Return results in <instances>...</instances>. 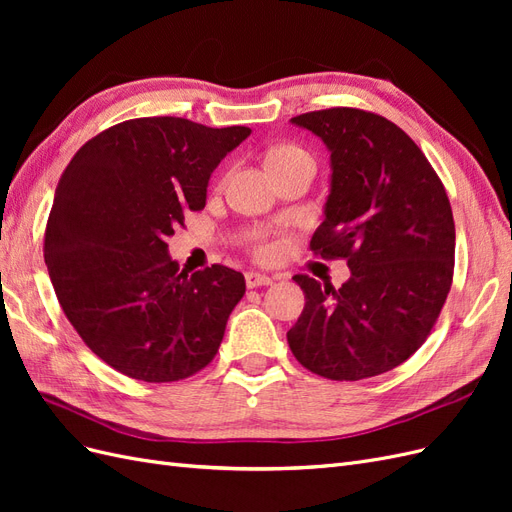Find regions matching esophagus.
I'll use <instances>...</instances> for the list:
<instances>
[{
    "mask_svg": "<svg viewBox=\"0 0 512 512\" xmlns=\"http://www.w3.org/2000/svg\"><path fill=\"white\" fill-rule=\"evenodd\" d=\"M245 284H247V288H258V286H269V284H273V280H271L269 275H262V273L250 271V273H245Z\"/></svg>",
    "mask_w": 512,
    "mask_h": 512,
    "instance_id": "esophagus-1",
    "label": "esophagus"
}]
</instances>
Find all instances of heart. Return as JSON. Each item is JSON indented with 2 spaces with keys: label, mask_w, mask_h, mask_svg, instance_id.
Listing matches in <instances>:
<instances>
[{
  "label": "heart",
  "mask_w": 512,
  "mask_h": 512,
  "mask_svg": "<svg viewBox=\"0 0 512 512\" xmlns=\"http://www.w3.org/2000/svg\"><path fill=\"white\" fill-rule=\"evenodd\" d=\"M299 156H305V153L297 147H290V145H284V147H275L273 151H269L267 156V164H273V162H286V160H292V158H299ZM273 247L271 245H262L260 247V254L262 256H271Z\"/></svg>",
  "instance_id": "1"
}]
</instances>
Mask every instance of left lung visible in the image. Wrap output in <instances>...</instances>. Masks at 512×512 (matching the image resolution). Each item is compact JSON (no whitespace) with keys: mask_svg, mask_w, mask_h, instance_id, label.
<instances>
[{"mask_svg":"<svg viewBox=\"0 0 512 512\" xmlns=\"http://www.w3.org/2000/svg\"><path fill=\"white\" fill-rule=\"evenodd\" d=\"M290 121L331 153L324 222L309 245L322 258H344L350 277L339 288L292 277L305 307L288 346L322 378L384 374L423 346L451 290V203L423 151L393 121L346 106Z\"/></svg>","mask_w":512,"mask_h":512,"instance_id":"1","label":"left lung"}]
</instances>
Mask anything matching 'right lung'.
<instances>
[{"instance_id":"add662e5","label":"right lung","mask_w":512,"mask_h":512,"mask_svg":"<svg viewBox=\"0 0 512 512\" xmlns=\"http://www.w3.org/2000/svg\"><path fill=\"white\" fill-rule=\"evenodd\" d=\"M250 134L130 119L87 141L61 175L44 262L76 333L121 374L175 382L218 352L245 277L222 265L179 273L166 237L205 207L211 173Z\"/></svg>"}]
</instances>
